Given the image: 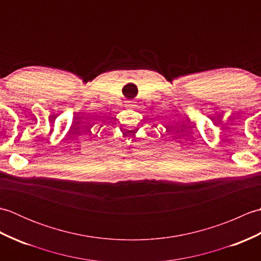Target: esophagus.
<instances>
[{"label":"esophagus","instance_id":"obj_1","mask_svg":"<svg viewBox=\"0 0 261 261\" xmlns=\"http://www.w3.org/2000/svg\"><path fill=\"white\" fill-rule=\"evenodd\" d=\"M127 108H135L136 105H135V102H127V105H126Z\"/></svg>","mask_w":261,"mask_h":261}]
</instances>
